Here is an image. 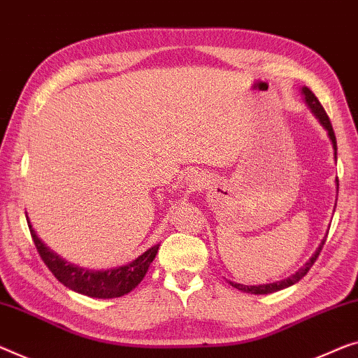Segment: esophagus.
Wrapping results in <instances>:
<instances>
[{
	"mask_svg": "<svg viewBox=\"0 0 358 358\" xmlns=\"http://www.w3.org/2000/svg\"><path fill=\"white\" fill-rule=\"evenodd\" d=\"M191 180H193V178H191Z\"/></svg>",
	"mask_w": 358,
	"mask_h": 358,
	"instance_id": "esophagus-1",
	"label": "esophagus"
}]
</instances>
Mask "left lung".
Wrapping results in <instances>:
<instances>
[{
    "mask_svg": "<svg viewBox=\"0 0 358 358\" xmlns=\"http://www.w3.org/2000/svg\"><path fill=\"white\" fill-rule=\"evenodd\" d=\"M301 94L303 98V103L308 108V110L312 112L313 117L318 120V124L324 128V131H327V135L329 138V141H331V146H333V154H334V161H338V145H336V136H334V131H333V127H331V122H329L327 112H324L323 106L320 104V101L317 99V96L313 94L310 90L307 87H302L301 88ZM336 193H338V188H339V183H338V178H336ZM336 201H338V194H336ZM334 209H336V204H334ZM334 212V210H333ZM327 236H328V230L327 234H324V238L322 239V243L318 244V248L315 252L312 254V257L307 260L306 264H303L301 268H299L296 273H292L287 276L285 280H280V281H273V282H266V285H259V286H248V285H241V282H234L231 280H228V282L233 287H236V289L243 291V292H249V294H271V292H276V291H281V289H286V287H289L292 285H296L297 281H301L303 276L308 273V270L312 268V265L315 264L317 257L322 252V248L324 241H327Z\"/></svg>",
    "mask_w": 358,
    "mask_h": 358,
    "instance_id": "8db88e82",
    "label": "left lung"
}]
</instances>
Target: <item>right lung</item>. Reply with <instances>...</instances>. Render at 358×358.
<instances>
[{"label": "right lung", "instance_id": "1", "mask_svg": "<svg viewBox=\"0 0 358 358\" xmlns=\"http://www.w3.org/2000/svg\"><path fill=\"white\" fill-rule=\"evenodd\" d=\"M27 223H29L31 238H34L35 246L38 249L40 257L48 268L51 270V273L69 289L96 299L120 297L135 289L146 276L149 265L156 259L159 246H161V243L154 244L146 252L138 255L135 260L125 265L114 266V268L108 270H90L85 268V266L67 262L59 254L48 248L38 238L34 227H31L29 215H27Z\"/></svg>", "mask_w": 358, "mask_h": 358}]
</instances>
